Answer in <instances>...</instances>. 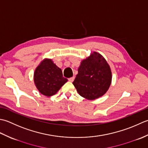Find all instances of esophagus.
<instances>
[{
    "label": "esophagus",
    "mask_w": 148,
    "mask_h": 148,
    "mask_svg": "<svg viewBox=\"0 0 148 148\" xmlns=\"http://www.w3.org/2000/svg\"><path fill=\"white\" fill-rule=\"evenodd\" d=\"M74 79H75V77H73L69 78H68V80H69V81H70V82H73V80H74Z\"/></svg>",
    "instance_id": "esophagus-1"
}]
</instances>
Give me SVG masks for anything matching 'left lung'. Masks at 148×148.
Instances as JSON below:
<instances>
[{
    "instance_id": "8db88e82",
    "label": "left lung",
    "mask_w": 148,
    "mask_h": 148,
    "mask_svg": "<svg viewBox=\"0 0 148 148\" xmlns=\"http://www.w3.org/2000/svg\"><path fill=\"white\" fill-rule=\"evenodd\" d=\"M112 82V72L100 53L93 52L83 59L73 84L84 98L93 100L104 95Z\"/></svg>"
}]
</instances>
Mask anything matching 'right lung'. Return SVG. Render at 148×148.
Segmentation results:
<instances>
[{"label": "right lung", "mask_w": 148, "mask_h": 148, "mask_svg": "<svg viewBox=\"0 0 148 148\" xmlns=\"http://www.w3.org/2000/svg\"><path fill=\"white\" fill-rule=\"evenodd\" d=\"M34 81L41 94L49 97L56 94L68 79L63 77L61 69L52 59H45L36 68Z\"/></svg>", "instance_id": "add662e5"}]
</instances>
